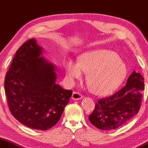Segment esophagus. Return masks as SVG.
<instances>
[{
	"mask_svg": "<svg viewBox=\"0 0 148 148\" xmlns=\"http://www.w3.org/2000/svg\"><path fill=\"white\" fill-rule=\"evenodd\" d=\"M82 98H83V96L79 93L74 92L73 93H72V99H73L74 100H81Z\"/></svg>",
	"mask_w": 148,
	"mask_h": 148,
	"instance_id": "1",
	"label": "esophagus"
}]
</instances>
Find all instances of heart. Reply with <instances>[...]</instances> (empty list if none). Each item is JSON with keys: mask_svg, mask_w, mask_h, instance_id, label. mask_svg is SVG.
Wrapping results in <instances>:
<instances>
[{"mask_svg": "<svg viewBox=\"0 0 148 148\" xmlns=\"http://www.w3.org/2000/svg\"><path fill=\"white\" fill-rule=\"evenodd\" d=\"M66 77L71 83L81 79L84 72L90 90L98 95L114 92L127 77L128 69L114 51L106 49L90 50L82 53L78 62L69 59L64 64Z\"/></svg>", "mask_w": 148, "mask_h": 148, "instance_id": "heart-1", "label": "heart"}]
</instances>
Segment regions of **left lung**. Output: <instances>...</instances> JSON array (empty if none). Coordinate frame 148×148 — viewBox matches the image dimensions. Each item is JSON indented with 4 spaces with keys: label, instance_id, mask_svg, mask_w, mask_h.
<instances>
[{
    "label": "left lung",
    "instance_id": "left-lung-1",
    "mask_svg": "<svg viewBox=\"0 0 148 148\" xmlns=\"http://www.w3.org/2000/svg\"><path fill=\"white\" fill-rule=\"evenodd\" d=\"M144 90V78L133 71L122 89L96 103L88 117L91 123L102 130H114L125 125L139 112Z\"/></svg>",
    "mask_w": 148,
    "mask_h": 148
}]
</instances>
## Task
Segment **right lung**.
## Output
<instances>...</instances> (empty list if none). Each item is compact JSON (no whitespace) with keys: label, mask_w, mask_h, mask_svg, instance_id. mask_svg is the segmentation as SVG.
Returning a JSON list of instances; mask_svg holds the SVG:
<instances>
[{"label":"right lung","mask_w":148,"mask_h":148,"mask_svg":"<svg viewBox=\"0 0 148 148\" xmlns=\"http://www.w3.org/2000/svg\"><path fill=\"white\" fill-rule=\"evenodd\" d=\"M31 39L18 49L5 77L4 87L12 116L25 126L46 130L55 125L69 102L72 91L56 84L55 64Z\"/></svg>","instance_id":"1"}]
</instances>
